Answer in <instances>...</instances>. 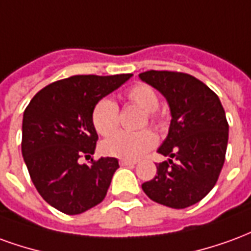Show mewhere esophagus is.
<instances>
[{
	"mask_svg": "<svg viewBox=\"0 0 251 251\" xmlns=\"http://www.w3.org/2000/svg\"><path fill=\"white\" fill-rule=\"evenodd\" d=\"M134 164H137L134 160H120L121 167H127V165H134Z\"/></svg>",
	"mask_w": 251,
	"mask_h": 251,
	"instance_id": "esophagus-1",
	"label": "esophagus"
}]
</instances>
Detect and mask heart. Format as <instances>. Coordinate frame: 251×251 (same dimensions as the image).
<instances>
[{
  "label": "heart",
  "instance_id": "heart-1",
  "mask_svg": "<svg viewBox=\"0 0 251 251\" xmlns=\"http://www.w3.org/2000/svg\"><path fill=\"white\" fill-rule=\"evenodd\" d=\"M124 98L129 104L145 111L151 125L154 127H161L164 125L163 118L157 110L160 99L151 86L138 83L124 94ZM91 122L95 131L100 136H109L114 133L120 125V109L117 103L110 98L99 99L91 111ZM156 142V136L151 130H140L136 133L117 131L102 142L100 149L104 154L111 157L136 160L152 149Z\"/></svg>",
  "mask_w": 251,
  "mask_h": 251
}]
</instances>
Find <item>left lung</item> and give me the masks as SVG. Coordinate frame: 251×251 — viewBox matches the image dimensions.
Listing matches in <instances>:
<instances>
[{"mask_svg": "<svg viewBox=\"0 0 251 251\" xmlns=\"http://www.w3.org/2000/svg\"><path fill=\"white\" fill-rule=\"evenodd\" d=\"M138 76L167 98L169 133L158 153L169 156L157 164V175L142 184L158 204L185 208L214 188L226 158L228 124L221 100L204 83L177 71L141 72Z\"/></svg>", "mask_w": 251, "mask_h": 251, "instance_id": "left-lung-1", "label": "left lung"}]
</instances>
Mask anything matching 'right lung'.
<instances>
[{
	"label": "right lung",
	"mask_w": 251,
	"mask_h": 251,
	"mask_svg": "<svg viewBox=\"0 0 251 251\" xmlns=\"http://www.w3.org/2000/svg\"><path fill=\"white\" fill-rule=\"evenodd\" d=\"M131 74L111 76L75 75L41 88L26 106L21 151L37 192L67 215H77L99 204L120 168L114 157L79 164L94 154L98 134L91 122L94 104Z\"/></svg>",
	"instance_id": "obj_1"
}]
</instances>
